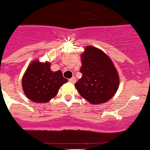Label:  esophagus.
Returning <instances> with one entry per match:
<instances>
[{
    "label": "esophagus",
    "instance_id": "1",
    "mask_svg": "<svg viewBox=\"0 0 150 150\" xmlns=\"http://www.w3.org/2000/svg\"><path fill=\"white\" fill-rule=\"evenodd\" d=\"M69 82L71 83H76V78L72 77L71 78V79H69Z\"/></svg>",
    "mask_w": 150,
    "mask_h": 150
}]
</instances>
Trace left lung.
Wrapping results in <instances>:
<instances>
[{
    "label": "left lung",
    "instance_id": "8db88e82",
    "mask_svg": "<svg viewBox=\"0 0 150 150\" xmlns=\"http://www.w3.org/2000/svg\"><path fill=\"white\" fill-rule=\"evenodd\" d=\"M79 72L83 76L75 87L83 98L92 104L109 100L119 88L120 79L113 63L104 52L88 46L81 56Z\"/></svg>",
    "mask_w": 150,
    "mask_h": 150
}]
</instances>
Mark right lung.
Masks as SVG:
<instances>
[{"mask_svg":"<svg viewBox=\"0 0 150 150\" xmlns=\"http://www.w3.org/2000/svg\"><path fill=\"white\" fill-rule=\"evenodd\" d=\"M67 79L61 71L52 72L49 62H34L22 78V87L28 98L37 103H46L55 96Z\"/></svg>","mask_w":150,"mask_h":150,"instance_id":"add662e5","label":"right lung"}]
</instances>
